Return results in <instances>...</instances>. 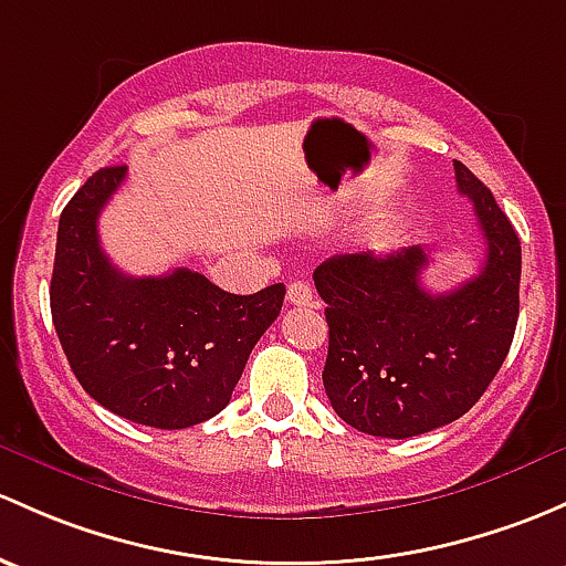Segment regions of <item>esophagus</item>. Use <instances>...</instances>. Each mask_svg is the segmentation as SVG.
Listing matches in <instances>:
<instances>
[{
  "instance_id": "esophagus-1",
  "label": "esophagus",
  "mask_w": 566,
  "mask_h": 566,
  "mask_svg": "<svg viewBox=\"0 0 566 566\" xmlns=\"http://www.w3.org/2000/svg\"><path fill=\"white\" fill-rule=\"evenodd\" d=\"M287 303L290 306H312L314 290L306 282H293L287 287Z\"/></svg>"
}]
</instances>
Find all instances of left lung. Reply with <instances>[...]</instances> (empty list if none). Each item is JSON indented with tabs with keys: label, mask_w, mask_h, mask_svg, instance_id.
Masks as SVG:
<instances>
[{
	"label": "left lung",
	"mask_w": 566,
	"mask_h": 566,
	"mask_svg": "<svg viewBox=\"0 0 566 566\" xmlns=\"http://www.w3.org/2000/svg\"><path fill=\"white\" fill-rule=\"evenodd\" d=\"M474 206L485 263L450 293H428L423 247L388 258L338 254L314 271L325 301L323 385L338 418L363 433L407 439L467 415L502 368L518 325L521 241L491 189L455 159Z\"/></svg>",
	"instance_id": "obj_1"
}]
</instances>
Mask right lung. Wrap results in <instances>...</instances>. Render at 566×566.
<instances>
[{
  "instance_id": "obj_1",
  "label": "right lung",
  "mask_w": 566,
  "mask_h": 566,
  "mask_svg": "<svg viewBox=\"0 0 566 566\" xmlns=\"http://www.w3.org/2000/svg\"><path fill=\"white\" fill-rule=\"evenodd\" d=\"M124 165L99 168L59 217L51 317L81 388L118 418L165 428L222 412L249 353L284 303V284L233 295L203 273L127 276L105 258L97 219Z\"/></svg>"
}]
</instances>
